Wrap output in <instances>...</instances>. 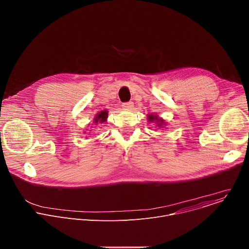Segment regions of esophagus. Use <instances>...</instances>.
<instances>
[{
	"label": "esophagus",
	"mask_w": 249,
	"mask_h": 249,
	"mask_svg": "<svg viewBox=\"0 0 249 249\" xmlns=\"http://www.w3.org/2000/svg\"><path fill=\"white\" fill-rule=\"evenodd\" d=\"M122 107L124 109H127V110H131L133 107H134V103L132 101H129V102H125L122 104Z\"/></svg>",
	"instance_id": "1"
}]
</instances>
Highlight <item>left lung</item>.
<instances>
[{"label": "left lung", "instance_id": "1", "mask_svg": "<svg viewBox=\"0 0 249 249\" xmlns=\"http://www.w3.org/2000/svg\"><path fill=\"white\" fill-rule=\"evenodd\" d=\"M147 118L149 123H155L156 125H158L159 128H163L164 126H166V122L162 118L159 117L157 114H148Z\"/></svg>", "mask_w": 249, "mask_h": 249}]
</instances>
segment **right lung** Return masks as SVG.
<instances>
[{
  "label": "right lung",
  "mask_w": 249,
  "mask_h": 249,
  "mask_svg": "<svg viewBox=\"0 0 249 249\" xmlns=\"http://www.w3.org/2000/svg\"><path fill=\"white\" fill-rule=\"evenodd\" d=\"M107 117H108V111L107 110H101L99 111L93 118V123L96 125V124H102L104 122H106V120H107Z\"/></svg>",
  "instance_id": "1"
}]
</instances>
